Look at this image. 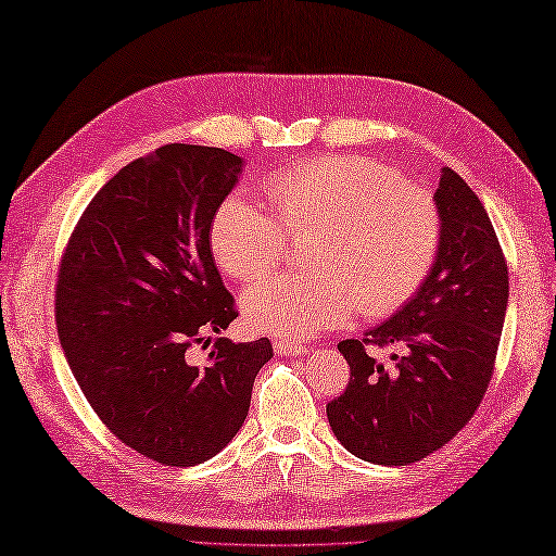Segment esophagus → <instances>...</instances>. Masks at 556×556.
Returning a JSON list of instances; mask_svg holds the SVG:
<instances>
[{"label":"esophagus","mask_w":556,"mask_h":556,"mask_svg":"<svg viewBox=\"0 0 556 556\" xmlns=\"http://www.w3.org/2000/svg\"><path fill=\"white\" fill-rule=\"evenodd\" d=\"M274 349L278 351L280 356H304L306 351H308L304 344H296V342H286V340H282V342H276V344H274Z\"/></svg>","instance_id":"obj_1"}]
</instances>
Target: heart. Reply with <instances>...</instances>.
<instances>
[{"instance_id":"heart-1","label":"heart","mask_w":556,"mask_h":556,"mask_svg":"<svg viewBox=\"0 0 556 556\" xmlns=\"http://www.w3.org/2000/svg\"><path fill=\"white\" fill-rule=\"evenodd\" d=\"M276 219L233 195L216 207L210 248L228 278L274 274L290 240L308 238L311 276H280L242 296L250 328L302 340L365 318L394 314L422 286L441 242L434 195L375 160L314 157L266 181Z\"/></svg>"}]
</instances>
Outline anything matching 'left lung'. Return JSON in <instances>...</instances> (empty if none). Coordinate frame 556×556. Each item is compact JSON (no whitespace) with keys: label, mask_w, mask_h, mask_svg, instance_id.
Returning a JSON list of instances; mask_svg holds the SVG:
<instances>
[{"label":"left lung","mask_w":556,"mask_h":556,"mask_svg":"<svg viewBox=\"0 0 556 556\" xmlns=\"http://www.w3.org/2000/svg\"><path fill=\"white\" fill-rule=\"evenodd\" d=\"M441 242L422 286L387 323L337 344L351 377L328 403V422L349 453L401 467L439 451L463 429L489 389L507 314L509 274L481 200L441 169L434 193ZM396 345L383 368L364 349Z\"/></svg>","instance_id":"obj_1"}]
</instances>
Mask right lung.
I'll return each instance as SVG.
<instances>
[{
	"label": "right lung",
	"instance_id": "right-lung-1",
	"mask_svg": "<svg viewBox=\"0 0 556 556\" xmlns=\"http://www.w3.org/2000/svg\"><path fill=\"white\" fill-rule=\"evenodd\" d=\"M242 157L169 143L129 162L93 195L63 252L56 328L75 380L101 422L167 467L214 457L242 427L274 346L216 337L238 318L210 248L216 207Z\"/></svg>",
	"mask_w": 556,
	"mask_h": 556
}]
</instances>
